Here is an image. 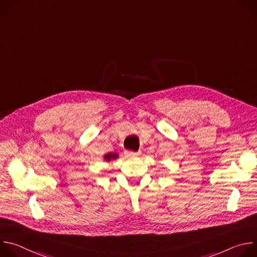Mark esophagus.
Listing matches in <instances>:
<instances>
[{"label":"esophagus","instance_id":"1","mask_svg":"<svg viewBox=\"0 0 257 257\" xmlns=\"http://www.w3.org/2000/svg\"><path fill=\"white\" fill-rule=\"evenodd\" d=\"M125 156H126L127 158L133 159V158H136V157L140 156V153H133V152H128V151H126V152H125Z\"/></svg>","mask_w":257,"mask_h":257}]
</instances>
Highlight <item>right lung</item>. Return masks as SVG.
Returning a JSON list of instances; mask_svg holds the SVG:
<instances>
[{
	"instance_id": "add662e5",
	"label": "right lung",
	"mask_w": 257,
	"mask_h": 257,
	"mask_svg": "<svg viewBox=\"0 0 257 257\" xmlns=\"http://www.w3.org/2000/svg\"><path fill=\"white\" fill-rule=\"evenodd\" d=\"M118 158H119V155L116 154V153H108V154H106V155L103 156L104 162H111V161L116 160V159H118Z\"/></svg>"
}]
</instances>
